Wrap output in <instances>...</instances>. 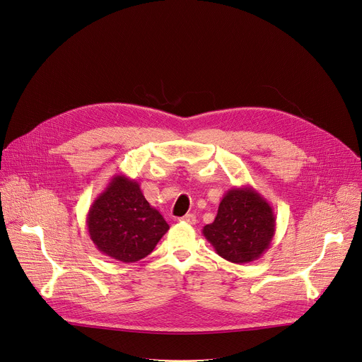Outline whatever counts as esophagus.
<instances>
[{
    "label": "esophagus",
    "instance_id": "34e87169",
    "mask_svg": "<svg viewBox=\"0 0 362 362\" xmlns=\"http://www.w3.org/2000/svg\"><path fill=\"white\" fill-rule=\"evenodd\" d=\"M180 220H182V221H185V223H188V225H196V221H197V218H196V216L194 214H185V216H182Z\"/></svg>",
    "mask_w": 362,
    "mask_h": 362
}]
</instances>
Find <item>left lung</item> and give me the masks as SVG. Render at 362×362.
Instances as JSON below:
<instances>
[{"label": "left lung", "instance_id": "8db88e82", "mask_svg": "<svg viewBox=\"0 0 362 362\" xmlns=\"http://www.w3.org/2000/svg\"><path fill=\"white\" fill-rule=\"evenodd\" d=\"M269 203L251 185L230 188L218 204L213 223L203 228L217 255L233 264L257 261L275 235Z\"/></svg>", "mask_w": 362, "mask_h": 362}]
</instances>
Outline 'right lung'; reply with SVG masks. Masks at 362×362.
<instances>
[{
	"mask_svg": "<svg viewBox=\"0 0 362 362\" xmlns=\"http://www.w3.org/2000/svg\"><path fill=\"white\" fill-rule=\"evenodd\" d=\"M87 228L101 254L129 264L148 257L170 225L148 203L139 182L120 174L91 204Z\"/></svg>",
	"mask_w": 362,
	"mask_h": 362,
	"instance_id": "obj_1",
	"label": "right lung"
}]
</instances>
